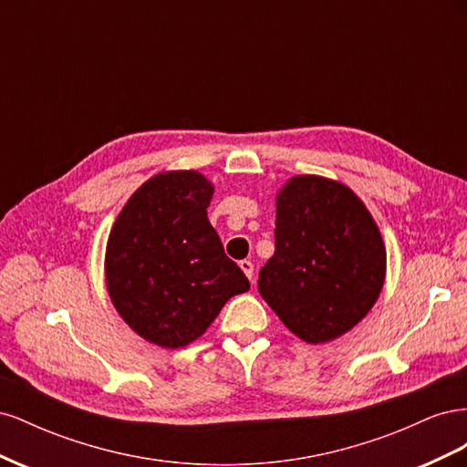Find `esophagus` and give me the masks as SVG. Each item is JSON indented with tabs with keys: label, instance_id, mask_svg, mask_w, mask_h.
<instances>
[{
	"label": "esophagus",
	"instance_id": "1",
	"mask_svg": "<svg viewBox=\"0 0 467 467\" xmlns=\"http://www.w3.org/2000/svg\"><path fill=\"white\" fill-rule=\"evenodd\" d=\"M239 266H242V271L245 273V276L253 282V271H255V268H253V263L244 259V261H239Z\"/></svg>",
	"mask_w": 467,
	"mask_h": 467
}]
</instances>
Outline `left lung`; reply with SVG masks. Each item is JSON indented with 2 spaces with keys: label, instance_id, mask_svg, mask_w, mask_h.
<instances>
[{
  "label": "left lung",
  "instance_id": "1",
  "mask_svg": "<svg viewBox=\"0 0 467 467\" xmlns=\"http://www.w3.org/2000/svg\"><path fill=\"white\" fill-rule=\"evenodd\" d=\"M275 244L259 292L302 341L329 343L374 307L386 280V245L368 208L343 182L288 179L276 194Z\"/></svg>",
  "mask_w": 467,
  "mask_h": 467
}]
</instances>
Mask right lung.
Segmentation results:
<instances>
[{
    "label": "right lung",
    "mask_w": 467,
    "mask_h": 467,
    "mask_svg": "<svg viewBox=\"0 0 467 467\" xmlns=\"http://www.w3.org/2000/svg\"><path fill=\"white\" fill-rule=\"evenodd\" d=\"M214 185L199 171H163L124 204L109 234L105 280L119 316L146 341H196L249 280L230 257L206 208Z\"/></svg>",
    "instance_id": "right-lung-1"
}]
</instances>
